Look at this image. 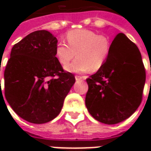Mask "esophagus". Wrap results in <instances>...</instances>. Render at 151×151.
<instances>
[{
    "label": "esophagus",
    "instance_id": "34e87169",
    "mask_svg": "<svg viewBox=\"0 0 151 151\" xmlns=\"http://www.w3.org/2000/svg\"><path fill=\"white\" fill-rule=\"evenodd\" d=\"M84 78H85L84 77H81V76H75L76 81H82Z\"/></svg>",
    "mask_w": 151,
    "mask_h": 151
}]
</instances>
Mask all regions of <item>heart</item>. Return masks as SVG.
<instances>
[{
  "instance_id": "heart-1",
  "label": "heart",
  "mask_w": 151,
  "mask_h": 151,
  "mask_svg": "<svg viewBox=\"0 0 151 151\" xmlns=\"http://www.w3.org/2000/svg\"><path fill=\"white\" fill-rule=\"evenodd\" d=\"M67 44L60 41L55 47V55L60 64L65 65L75 56L72 63L65 67L66 71L81 73L97 71L107 61L111 52V43L108 36L99 35L86 29L68 31L65 35Z\"/></svg>"
}]
</instances>
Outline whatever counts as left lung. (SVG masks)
<instances>
[{
  "label": "left lung",
  "mask_w": 151,
  "mask_h": 151,
  "mask_svg": "<svg viewBox=\"0 0 151 151\" xmlns=\"http://www.w3.org/2000/svg\"><path fill=\"white\" fill-rule=\"evenodd\" d=\"M145 82L146 71L138 47L119 33L104 65L86 79L87 110L101 123H120L141 104Z\"/></svg>",
  "instance_id": "8db88e82"
}]
</instances>
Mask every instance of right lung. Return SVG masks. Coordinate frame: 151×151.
Listing matches in <instances>:
<instances>
[{"mask_svg": "<svg viewBox=\"0 0 151 151\" xmlns=\"http://www.w3.org/2000/svg\"><path fill=\"white\" fill-rule=\"evenodd\" d=\"M57 40L49 31L32 32L12 47L4 73L5 96L23 120L43 124L56 118L75 82L57 60ZM1 82V81H0Z\"/></svg>", "mask_w": 151, "mask_h": 151, "instance_id": "obj_1", "label": "right lung"}]
</instances>
